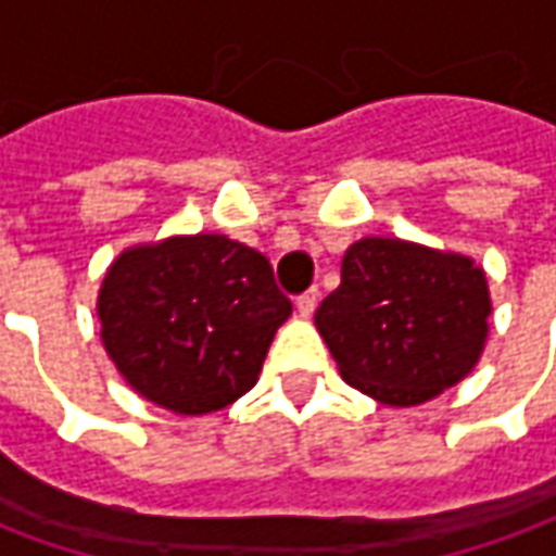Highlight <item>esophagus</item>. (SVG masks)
Returning a JSON list of instances; mask_svg holds the SVG:
<instances>
[{"mask_svg": "<svg viewBox=\"0 0 556 556\" xmlns=\"http://www.w3.org/2000/svg\"><path fill=\"white\" fill-rule=\"evenodd\" d=\"M294 306H298V313H301L303 318H309V315L315 313V306H318V289L303 291L301 298L294 301Z\"/></svg>", "mask_w": 556, "mask_h": 556, "instance_id": "1", "label": "esophagus"}]
</instances>
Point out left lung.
<instances>
[{
  "label": "left lung",
  "mask_w": 556,
  "mask_h": 556,
  "mask_svg": "<svg viewBox=\"0 0 556 556\" xmlns=\"http://www.w3.org/2000/svg\"><path fill=\"white\" fill-rule=\"evenodd\" d=\"M489 315V277L470 255L372 235L345 250L315 327L345 384L414 408L473 372Z\"/></svg>",
  "instance_id": "1"
}]
</instances>
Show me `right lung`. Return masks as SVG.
Instances as JSON below:
<instances>
[{
    "label": "right lung",
    "instance_id": "right-lung-1",
    "mask_svg": "<svg viewBox=\"0 0 556 556\" xmlns=\"http://www.w3.org/2000/svg\"><path fill=\"white\" fill-rule=\"evenodd\" d=\"M289 315L265 255L211 231L127 247L98 291L106 357L134 393L181 417L250 393Z\"/></svg>",
    "mask_w": 556,
    "mask_h": 556
}]
</instances>
